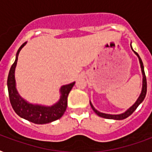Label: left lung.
<instances>
[{
	"label": "left lung",
	"mask_w": 152,
	"mask_h": 152,
	"mask_svg": "<svg viewBox=\"0 0 152 152\" xmlns=\"http://www.w3.org/2000/svg\"><path fill=\"white\" fill-rule=\"evenodd\" d=\"M130 46H131V49H132V50L134 52V53L137 56V57L139 58V61L140 64V68H141V72H142V75H143V81H142V90H141V93H140V95L138 97L137 100L136 101L133 105H132L131 107L128 109L127 110L125 111L124 113H120V114H109V113H102V112H99V110H97L94 107V106L92 105V103L90 101V105L91 106V108L94 110L97 115H99L101 118H106V119H113V120H123V119H125L126 118H128L129 116H130L132 114L135 110H136V109L139 106V105L142 102L144 101V98L146 96V93H147V80H146V76H145V72H144V64H143V62H142L141 58L140 57L139 54L137 53V52H135L133 50V49L132 47V45L130 44Z\"/></svg>",
	"instance_id": "8db88e82"
}]
</instances>
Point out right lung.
Returning <instances> with one entry per match:
<instances>
[{"instance_id": "obj_1", "label": "right lung", "mask_w": 152, "mask_h": 152, "mask_svg": "<svg viewBox=\"0 0 152 152\" xmlns=\"http://www.w3.org/2000/svg\"><path fill=\"white\" fill-rule=\"evenodd\" d=\"M26 44L27 42H24L18 50L15 55V61L11 67L8 73L7 85L11 105L14 111L20 118L29 121L31 122L39 125L50 123L61 118L66 110L68 105V96L75 84V82L61 86V88H60L61 96L59 100L52 106H49L31 103L21 97L16 89L15 70L17 64L19 53Z\"/></svg>"}]
</instances>
